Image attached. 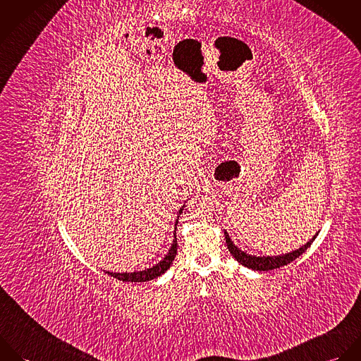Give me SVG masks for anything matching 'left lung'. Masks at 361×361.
Listing matches in <instances>:
<instances>
[{"label":"left lung","instance_id":"1","mask_svg":"<svg viewBox=\"0 0 361 361\" xmlns=\"http://www.w3.org/2000/svg\"><path fill=\"white\" fill-rule=\"evenodd\" d=\"M317 235H318V232L315 233V236H312V239H310L305 246L299 247L295 252H290V253H286V255H281V256H262V257L261 256L259 257L252 256V255H247L246 252H242L238 246L233 245V242L229 238L226 231H225V240H226V246H228L231 255L235 257L238 262H240L242 265H245V267H247L250 269H255V271H269V269H275V268L283 267V265L292 262L293 259H296L299 256H302L311 246V243L314 242Z\"/></svg>","mask_w":361,"mask_h":361}]
</instances>
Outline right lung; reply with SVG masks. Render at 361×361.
Segmentation results:
<instances>
[{"instance_id":"1","label":"right lung","mask_w":361,"mask_h":361,"mask_svg":"<svg viewBox=\"0 0 361 361\" xmlns=\"http://www.w3.org/2000/svg\"><path fill=\"white\" fill-rule=\"evenodd\" d=\"M185 206L179 209V214L183 211ZM179 219V216H178ZM176 219V224H178ZM176 224H175V231H173V240L171 245V249L168 252V255L162 258L158 264L153 265L152 268L143 269V271H135V272H109L105 271V274L122 281V282H147L152 281L154 278H158L159 275H162L165 271H168V268L171 267L173 258L176 257V252H178V242H176Z\"/></svg>"}]
</instances>
